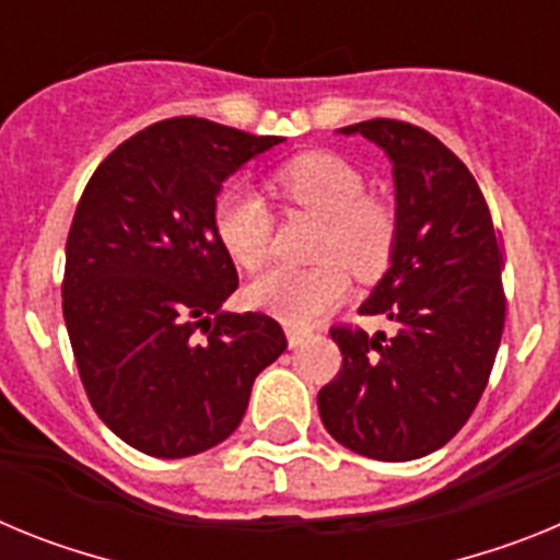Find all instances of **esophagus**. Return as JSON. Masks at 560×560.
<instances>
[{
  "label": "esophagus",
  "mask_w": 560,
  "mask_h": 560,
  "mask_svg": "<svg viewBox=\"0 0 560 560\" xmlns=\"http://www.w3.org/2000/svg\"><path fill=\"white\" fill-rule=\"evenodd\" d=\"M305 341H308V336L300 334V330H294V328H289V348L291 350H300Z\"/></svg>",
  "instance_id": "obj_1"
}]
</instances>
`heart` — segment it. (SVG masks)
I'll use <instances>...</instances> for the list:
<instances>
[{
	"mask_svg": "<svg viewBox=\"0 0 560 560\" xmlns=\"http://www.w3.org/2000/svg\"><path fill=\"white\" fill-rule=\"evenodd\" d=\"M275 187L291 205L325 221L316 255L323 260L336 256L337 260L311 269L275 266L249 285V300L294 328H311L348 291L346 265L364 280L387 266L395 219L387 205L364 196V176L336 153H303L285 162L275 173ZM212 226L219 244L237 266L255 271L266 264L271 252V215L252 187L232 185L221 190L212 207Z\"/></svg>",
	"mask_w": 560,
	"mask_h": 560,
	"instance_id": "b5f03b06",
	"label": "heart"
}]
</instances>
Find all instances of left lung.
<instances>
[{"label": "left lung", "mask_w": 560, "mask_h": 560, "mask_svg": "<svg viewBox=\"0 0 560 560\" xmlns=\"http://www.w3.org/2000/svg\"><path fill=\"white\" fill-rule=\"evenodd\" d=\"M393 162L395 241L361 314L384 334L334 328L341 370L319 389V418L361 457L407 463L446 446L479 404L504 330L502 249L471 171L409 122L339 128Z\"/></svg>", "instance_id": "obj_1"}]
</instances>
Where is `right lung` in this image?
<instances>
[{
	"label": "right lung",
	"mask_w": 560,
	"mask_h": 560,
	"mask_svg": "<svg viewBox=\"0 0 560 560\" xmlns=\"http://www.w3.org/2000/svg\"><path fill=\"white\" fill-rule=\"evenodd\" d=\"M280 142L199 117L153 122L108 153L78 201L63 323L92 407L137 452L219 446L285 350L271 316L224 311L237 271L212 226L224 182Z\"/></svg>",
	"instance_id": "right-lung-1"
}]
</instances>
